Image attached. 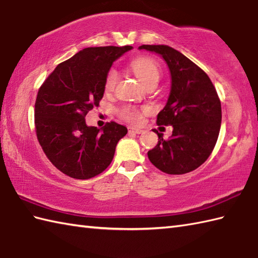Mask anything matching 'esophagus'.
<instances>
[{
	"mask_svg": "<svg viewBox=\"0 0 258 258\" xmlns=\"http://www.w3.org/2000/svg\"><path fill=\"white\" fill-rule=\"evenodd\" d=\"M128 132H132V133H135V134H142V133L144 132V131L141 130V128L133 127V126H130V127H128Z\"/></svg>",
	"mask_w": 258,
	"mask_h": 258,
	"instance_id": "obj_1",
	"label": "esophagus"
}]
</instances>
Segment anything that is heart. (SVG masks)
I'll return each instance as SVG.
<instances>
[{"instance_id": "obj_1", "label": "heart", "mask_w": 258, "mask_h": 258, "mask_svg": "<svg viewBox=\"0 0 258 258\" xmlns=\"http://www.w3.org/2000/svg\"><path fill=\"white\" fill-rule=\"evenodd\" d=\"M131 69L134 74L138 76L139 80L145 86L152 83H157L161 78V69L158 67L157 62L154 58L149 56H140L136 57L131 62ZM117 73L116 71L111 70L107 73L105 82H104V89L106 92H112L116 85ZM143 108L136 107L133 105H124L119 108L118 114L123 119L127 120L130 123L139 124L143 118Z\"/></svg>"}]
</instances>
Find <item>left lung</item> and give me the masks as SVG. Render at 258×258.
<instances>
[{
	"label": "left lung",
	"instance_id": "obj_1",
	"mask_svg": "<svg viewBox=\"0 0 258 258\" xmlns=\"http://www.w3.org/2000/svg\"><path fill=\"white\" fill-rule=\"evenodd\" d=\"M155 52L165 59L172 76L171 93L158 113L157 125H172L168 140L153 130L158 143L147 152L160 171L180 175L204 163L215 147L221 130L222 106L215 86L200 67L168 45H142L140 50Z\"/></svg>",
	"mask_w": 258,
	"mask_h": 258
}]
</instances>
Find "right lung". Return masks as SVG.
<instances>
[{
    "label": "right lung",
    "instance_id": "1",
    "mask_svg": "<svg viewBox=\"0 0 258 258\" xmlns=\"http://www.w3.org/2000/svg\"><path fill=\"white\" fill-rule=\"evenodd\" d=\"M132 46L87 47L59 63L37 92L35 132L46 157L68 176L89 179L111 164L127 128L115 122L102 130L85 116L98 106L113 62Z\"/></svg>",
    "mask_w": 258,
    "mask_h": 258
}]
</instances>
